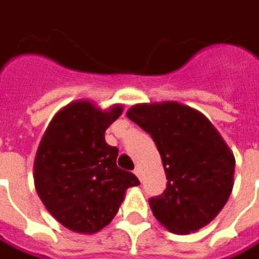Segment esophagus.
<instances>
[{"instance_id": "esophagus-1", "label": "esophagus", "mask_w": 259, "mask_h": 259, "mask_svg": "<svg viewBox=\"0 0 259 259\" xmlns=\"http://www.w3.org/2000/svg\"><path fill=\"white\" fill-rule=\"evenodd\" d=\"M135 174H136V177H138L139 180H142V169H141V166H136V168H135Z\"/></svg>"}]
</instances>
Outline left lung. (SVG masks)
Listing matches in <instances>:
<instances>
[{"label":"left lung","instance_id":"8db88e82","mask_svg":"<svg viewBox=\"0 0 259 259\" xmlns=\"http://www.w3.org/2000/svg\"><path fill=\"white\" fill-rule=\"evenodd\" d=\"M126 116L151 135L168 180L162 194L149 198L153 216L178 235L204 228L233 188L228 143L203 113L177 101L136 104Z\"/></svg>","mask_w":259,"mask_h":259}]
</instances>
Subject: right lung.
I'll list each match as a JSON object with an SVG mask.
<instances>
[{
	"mask_svg": "<svg viewBox=\"0 0 259 259\" xmlns=\"http://www.w3.org/2000/svg\"><path fill=\"white\" fill-rule=\"evenodd\" d=\"M123 113L88 100L61 108L51 120L34 158V187L46 210L76 233H96L113 220L126 190L139 180L117 166L118 149L104 133Z\"/></svg>",
	"mask_w": 259,
	"mask_h": 259,
	"instance_id": "1",
	"label": "right lung"
}]
</instances>
